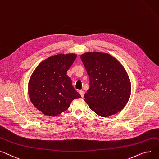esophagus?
Returning <instances> with one entry per match:
<instances>
[{
	"mask_svg": "<svg viewBox=\"0 0 159 159\" xmlns=\"http://www.w3.org/2000/svg\"><path fill=\"white\" fill-rule=\"evenodd\" d=\"M79 93H80V94L81 95L82 98H83V97H84V93H84V91L80 90V91H79Z\"/></svg>",
	"mask_w": 159,
	"mask_h": 159,
	"instance_id": "esophagus-1",
	"label": "esophagus"
}]
</instances>
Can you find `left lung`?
I'll return each mask as SVG.
<instances>
[{
	"label": "left lung",
	"instance_id": "obj_1",
	"mask_svg": "<svg viewBox=\"0 0 159 159\" xmlns=\"http://www.w3.org/2000/svg\"><path fill=\"white\" fill-rule=\"evenodd\" d=\"M80 59L89 75L90 88L84 94L89 108L102 117L121 111L131 94V83L123 66L107 53L86 52Z\"/></svg>",
	"mask_w": 159,
	"mask_h": 159
}]
</instances>
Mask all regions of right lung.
I'll list each match as a JSON object with an SVG mask.
<instances>
[{
	"label": "right lung",
	"mask_w": 159,
	"mask_h": 159,
	"mask_svg": "<svg viewBox=\"0 0 159 159\" xmlns=\"http://www.w3.org/2000/svg\"><path fill=\"white\" fill-rule=\"evenodd\" d=\"M75 54H59L41 62L30 77L28 93L34 106L43 114L56 116L65 112L80 94L74 89L67 71Z\"/></svg>",
	"instance_id": "add662e5"
}]
</instances>
